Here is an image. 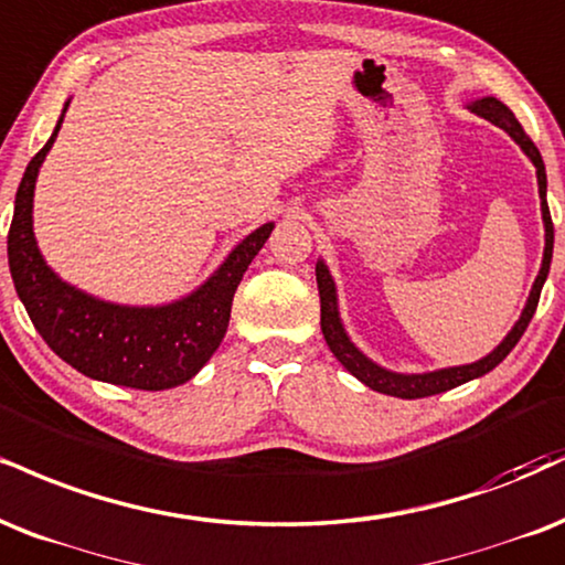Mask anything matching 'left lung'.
I'll list each match as a JSON object with an SVG mask.
<instances>
[{
	"instance_id": "left-lung-1",
	"label": "left lung",
	"mask_w": 565,
	"mask_h": 565,
	"mask_svg": "<svg viewBox=\"0 0 565 565\" xmlns=\"http://www.w3.org/2000/svg\"><path fill=\"white\" fill-rule=\"evenodd\" d=\"M468 110L477 113L479 118L489 120L498 128H502L515 145L521 147V152L532 160V166L536 168V186H540V210H542V223H545V253H542V265L540 274H536L532 291H529V300L523 305L519 321L513 323V329L508 331L505 339L494 348L489 355L479 358L477 363H466V365H450V369H437V371H424V373H397L379 365L376 360H371L363 350L352 342L348 329H344L342 316H339V297H337V284L334 276H331L329 265L323 260L316 263V281H318V295H321V331L329 350L334 352V358L339 363L348 369L358 382H363L369 390L382 392V394H392V397L399 399H418V397H431V394L455 390V386L473 382V379L484 376L500 365L502 360L511 355V350L519 344V339L523 331H526L529 321H532L536 302H540V291L545 287L547 274H550V260H553V221H550V207H547V173H545V162H542L540 149L534 147V141L523 134V128L515 115L511 113V107L502 105L498 97H479L473 102H468Z\"/></svg>"
}]
</instances>
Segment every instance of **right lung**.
Segmentation results:
<instances>
[{
  "label": "right lung",
  "mask_w": 565,
  "mask_h": 565,
  "mask_svg": "<svg viewBox=\"0 0 565 565\" xmlns=\"http://www.w3.org/2000/svg\"><path fill=\"white\" fill-rule=\"evenodd\" d=\"M63 105L50 141L25 168L15 194L7 260L20 302L54 355L97 382L131 390H173L202 371L226 337L231 300L244 270L268 242L274 223H263L226 255L194 291L166 305H120L88 295L46 265L33 234V189L39 168L63 126Z\"/></svg>",
  "instance_id": "obj_1"
}]
</instances>
